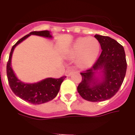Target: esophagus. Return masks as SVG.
<instances>
[{
  "label": "esophagus",
  "mask_w": 135,
  "mask_h": 135,
  "mask_svg": "<svg viewBox=\"0 0 135 135\" xmlns=\"http://www.w3.org/2000/svg\"><path fill=\"white\" fill-rule=\"evenodd\" d=\"M74 71V69L73 68H69L65 71V76H70L72 74Z\"/></svg>",
  "instance_id": "1"
}]
</instances>
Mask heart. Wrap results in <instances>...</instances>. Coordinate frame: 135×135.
Returning a JSON list of instances; mask_svg holds the SVG:
<instances>
[{
  "instance_id": "obj_1",
  "label": "heart",
  "mask_w": 135,
  "mask_h": 135,
  "mask_svg": "<svg viewBox=\"0 0 135 135\" xmlns=\"http://www.w3.org/2000/svg\"><path fill=\"white\" fill-rule=\"evenodd\" d=\"M100 51V44L94 37H80L76 39L68 51V57L76 58V63L82 68H88L96 60Z\"/></svg>"
}]
</instances>
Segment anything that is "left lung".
<instances>
[{
    "label": "left lung",
    "instance_id": "left-lung-1",
    "mask_svg": "<svg viewBox=\"0 0 135 135\" xmlns=\"http://www.w3.org/2000/svg\"><path fill=\"white\" fill-rule=\"evenodd\" d=\"M102 52L91 68L80 73L78 93L84 99L98 102L109 99L121 86L126 72L124 47L109 36L95 34Z\"/></svg>",
    "mask_w": 135,
    "mask_h": 135
}]
</instances>
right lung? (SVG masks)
I'll list each match as a JSON object with an SVG mask.
<instances>
[{"label":"right lung","instance_id":"add662e5","mask_svg":"<svg viewBox=\"0 0 135 135\" xmlns=\"http://www.w3.org/2000/svg\"><path fill=\"white\" fill-rule=\"evenodd\" d=\"M31 35L39 36L46 38H53L51 32L45 30L32 32L20 39L13 46L10 52L7 65V78L12 91L16 96L32 104H42L53 100L57 96L60 89L61 84L66 76L61 77L59 79L46 78L34 83H25L17 77L12 68V55L15 47Z\"/></svg>","mask_w":135,"mask_h":135}]
</instances>
